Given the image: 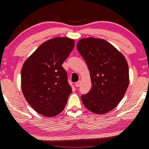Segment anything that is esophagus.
<instances>
[{
	"label": "esophagus",
	"mask_w": 149,
	"mask_h": 149,
	"mask_svg": "<svg viewBox=\"0 0 149 149\" xmlns=\"http://www.w3.org/2000/svg\"><path fill=\"white\" fill-rule=\"evenodd\" d=\"M80 83H81V81H80V80H79V81H78V82H76V83H75V85H76V87H77V88H78V87H79L80 85Z\"/></svg>",
	"instance_id": "34e87169"
}]
</instances>
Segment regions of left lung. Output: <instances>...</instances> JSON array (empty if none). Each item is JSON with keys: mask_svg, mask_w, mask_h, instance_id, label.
Returning a JSON list of instances; mask_svg holds the SVG:
<instances>
[{"mask_svg": "<svg viewBox=\"0 0 149 149\" xmlns=\"http://www.w3.org/2000/svg\"><path fill=\"white\" fill-rule=\"evenodd\" d=\"M77 49L90 71L92 89L81 96L83 104L96 114H104L117 107L130 82L125 57L106 40L85 38L79 40Z\"/></svg>", "mask_w": 149, "mask_h": 149, "instance_id": "8db88e82", "label": "left lung"}]
</instances>
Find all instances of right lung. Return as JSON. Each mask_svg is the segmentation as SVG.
I'll return each mask as SVG.
<instances>
[{"label":"right lung","instance_id":"1","mask_svg":"<svg viewBox=\"0 0 149 149\" xmlns=\"http://www.w3.org/2000/svg\"><path fill=\"white\" fill-rule=\"evenodd\" d=\"M74 44V40L68 37L54 38L42 43L24 63L22 92L39 114L54 117L64 109L72 90L61 65Z\"/></svg>","mask_w":149,"mask_h":149}]
</instances>
